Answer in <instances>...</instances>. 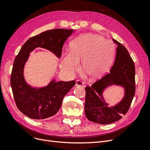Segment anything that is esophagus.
<instances>
[{
  "label": "esophagus",
  "mask_w": 150,
  "mask_h": 150,
  "mask_svg": "<svg viewBox=\"0 0 150 150\" xmlns=\"http://www.w3.org/2000/svg\"><path fill=\"white\" fill-rule=\"evenodd\" d=\"M76 86H84V83L83 82H82L81 81H77L76 83Z\"/></svg>",
  "instance_id": "34e87169"
}]
</instances>
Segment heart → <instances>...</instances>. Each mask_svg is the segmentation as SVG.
I'll return each mask as SVG.
<instances>
[{"label":"heart","mask_w":150,"mask_h":150,"mask_svg":"<svg viewBox=\"0 0 150 150\" xmlns=\"http://www.w3.org/2000/svg\"><path fill=\"white\" fill-rule=\"evenodd\" d=\"M115 47L110 40L95 34H85L77 38L71 44V52L62 61V69L69 74L79 69L89 78H94L105 72L114 60Z\"/></svg>","instance_id":"b5f03b06"}]
</instances>
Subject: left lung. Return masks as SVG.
Masks as SVG:
<instances>
[{
  "instance_id": "obj_1",
  "label": "left lung",
  "mask_w": 150,
  "mask_h": 150,
  "mask_svg": "<svg viewBox=\"0 0 150 150\" xmlns=\"http://www.w3.org/2000/svg\"><path fill=\"white\" fill-rule=\"evenodd\" d=\"M116 56L110 72L91 86L85 88L84 111L87 118L98 124L107 125L119 121L128 112L135 94V67L128 50L115 39ZM116 84L125 88V96L114 107H108L102 96L108 86Z\"/></svg>"
}]
</instances>
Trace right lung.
Listing matches in <instances>:
<instances>
[{"label": "right lung", "instance_id": "add662e5", "mask_svg": "<svg viewBox=\"0 0 150 150\" xmlns=\"http://www.w3.org/2000/svg\"><path fill=\"white\" fill-rule=\"evenodd\" d=\"M72 33V29H63L43 32L27 40L15 58L11 77L13 98L17 108L31 119L43 120L56 115L63 98L76 82L53 80L44 88H32L25 83L23 74L29 53L36 47H42L60 57L63 45Z\"/></svg>", "mask_w": 150, "mask_h": 150}]
</instances>
